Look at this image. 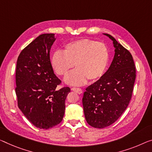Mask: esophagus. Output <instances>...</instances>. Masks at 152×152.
Returning a JSON list of instances; mask_svg holds the SVG:
<instances>
[{
    "label": "esophagus",
    "instance_id": "34e87169",
    "mask_svg": "<svg viewBox=\"0 0 152 152\" xmlns=\"http://www.w3.org/2000/svg\"><path fill=\"white\" fill-rule=\"evenodd\" d=\"M71 90H73V91H74V92L78 93L79 94H81V93L83 92L82 90H81V88H72Z\"/></svg>",
    "mask_w": 152,
    "mask_h": 152
}]
</instances>
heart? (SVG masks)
<instances>
[{"label": "heart", "instance_id": "heart-1", "mask_svg": "<svg viewBox=\"0 0 152 152\" xmlns=\"http://www.w3.org/2000/svg\"><path fill=\"white\" fill-rule=\"evenodd\" d=\"M109 62V52L104 43L88 39H81L66 43L63 52L56 50L50 58L51 66L56 73L66 76L65 83L80 86L87 79L94 81L105 72Z\"/></svg>", "mask_w": 152, "mask_h": 152}]
</instances>
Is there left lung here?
Instances as JSON below:
<instances>
[{"label": "left lung", "mask_w": 152, "mask_h": 152, "mask_svg": "<svg viewBox=\"0 0 152 152\" xmlns=\"http://www.w3.org/2000/svg\"><path fill=\"white\" fill-rule=\"evenodd\" d=\"M114 56L108 70L86 89L82 103L88 124L103 128L113 124L126 110L131 99L136 69L132 56L114 37Z\"/></svg>", "instance_id": "left-lung-1"}]
</instances>
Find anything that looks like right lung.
Returning <instances> with one entry per match:
<instances>
[{"instance_id": "1", "label": "right lung", "mask_w": 152, "mask_h": 152, "mask_svg": "<svg viewBox=\"0 0 152 152\" xmlns=\"http://www.w3.org/2000/svg\"><path fill=\"white\" fill-rule=\"evenodd\" d=\"M55 34H43L21 52L16 65L18 107L30 123L49 129L62 122L68 87L57 90L60 80L51 66L50 50Z\"/></svg>"}]
</instances>
